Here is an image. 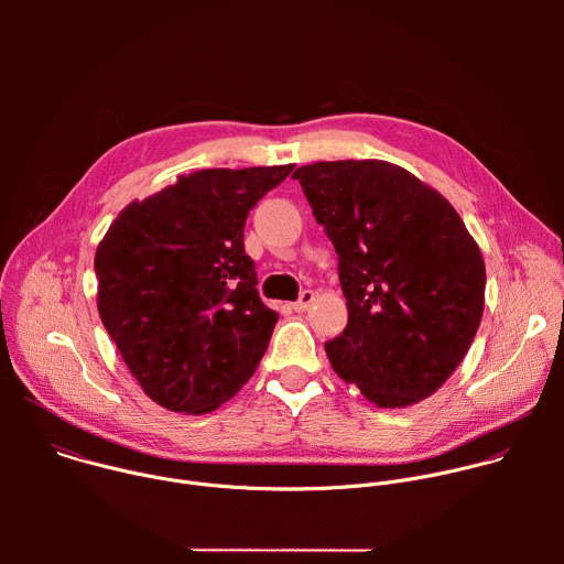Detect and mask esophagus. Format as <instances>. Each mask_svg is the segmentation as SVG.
Instances as JSON below:
<instances>
[{"label": "esophagus", "mask_w": 564, "mask_h": 564, "mask_svg": "<svg viewBox=\"0 0 564 564\" xmlns=\"http://www.w3.org/2000/svg\"><path fill=\"white\" fill-rule=\"evenodd\" d=\"M314 296H316V294H314L312 290H303V292H301V296H299V301H294V303H292L294 312H305V310L312 305Z\"/></svg>", "instance_id": "esophagus-1"}]
</instances>
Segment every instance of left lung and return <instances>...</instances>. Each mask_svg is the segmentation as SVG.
<instances>
[{"mask_svg": "<svg viewBox=\"0 0 564 564\" xmlns=\"http://www.w3.org/2000/svg\"><path fill=\"white\" fill-rule=\"evenodd\" d=\"M292 178L339 257L348 326L326 344L335 372L379 409L417 404L479 328L477 243L440 192L383 160L314 163Z\"/></svg>", "mask_w": 564, "mask_h": 564, "instance_id": "1", "label": "left lung"}]
</instances>
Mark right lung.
<instances>
[{"instance_id": "add662e5", "label": "right lung", "mask_w": 564, "mask_h": 564, "mask_svg": "<svg viewBox=\"0 0 564 564\" xmlns=\"http://www.w3.org/2000/svg\"><path fill=\"white\" fill-rule=\"evenodd\" d=\"M294 165L200 170L133 200L96 252L98 312L142 390L203 415L263 359L279 314L263 305L243 229Z\"/></svg>"}]
</instances>
